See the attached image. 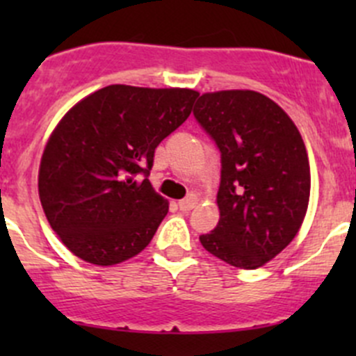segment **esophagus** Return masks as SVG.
I'll return each instance as SVG.
<instances>
[{
	"label": "esophagus",
	"instance_id": "1",
	"mask_svg": "<svg viewBox=\"0 0 356 356\" xmlns=\"http://www.w3.org/2000/svg\"><path fill=\"white\" fill-rule=\"evenodd\" d=\"M196 204H198V196H195V195H189L188 198L179 201V208H181L182 211L193 210V208H195Z\"/></svg>",
	"mask_w": 356,
	"mask_h": 356
}]
</instances>
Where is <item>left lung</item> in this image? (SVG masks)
<instances>
[{
  "instance_id": "obj_1",
  "label": "left lung",
  "mask_w": 356,
  "mask_h": 356,
  "mask_svg": "<svg viewBox=\"0 0 356 356\" xmlns=\"http://www.w3.org/2000/svg\"><path fill=\"white\" fill-rule=\"evenodd\" d=\"M220 149L218 224L200 236L208 253L239 268L261 267L294 239L310 201V163L281 106L250 89L204 92L195 106Z\"/></svg>"
}]
</instances>
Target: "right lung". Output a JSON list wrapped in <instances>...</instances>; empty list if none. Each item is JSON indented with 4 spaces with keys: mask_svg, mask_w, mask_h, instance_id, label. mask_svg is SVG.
I'll return each instance as SVG.
<instances>
[{
    "mask_svg": "<svg viewBox=\"0 0 356 356\" xmlns=\"http://www.w3.org/2000/svg\"><path fill=\"white\" fill-rule=\"evenodd\" d=\"M198 95L111 84L63 115L42 152L38 188L49 225L75 257L110 267L149 245L168 211L148 181L155 148Z\"/></svg>",
    "mask_w": 356,
    "mask_h": 356,
    "instance_id": "obj_1",
    "label": "right lung"
}]
</instances>
